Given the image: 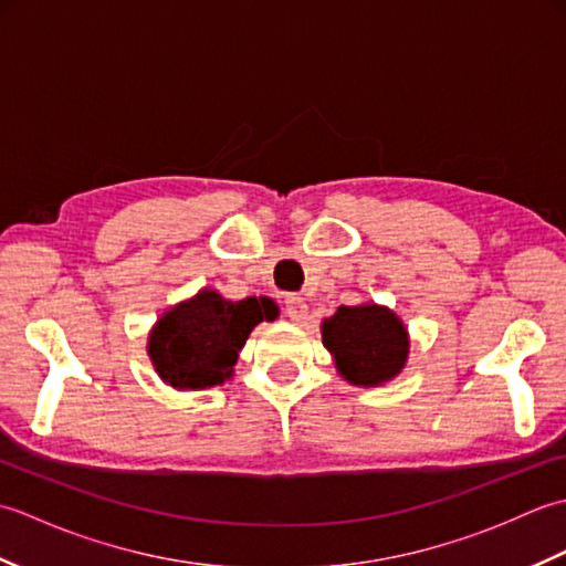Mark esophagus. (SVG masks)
Instances as JSON below:
<instances>
[{"label": "esophagus", "mask_w": 566, "mask_h": 566, "mask_svg": "<svg viewBox=\"0 0 566 566\" xmlns=\"http://www.w3.org/2000/svg\"><path fill=\"white\" fill-rule=\"evenodd\" d=\"M286 316H290L292 321H296V323H302L304 318H306V314H308V304L304 302L302 296H286Z\"/></svg>", "instance_id": "34e87169"}]
</instances>
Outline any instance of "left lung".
Segmentation results:
<instances>
[{
  "instance_id": "left-lung-1",
  "label": "left lung",
  "mask_w": 566,
  "mask_h": 566,
  "mask_svg": "<svg viewBox=\"0 0 566 566\" xmlns=\"http://www.w3.org/2000/svg\"><path fill=\"white\" fill-rule=\"evenodd\" d=\"M321 338L338 375L355 387H381L403 371L411 353L406 323L389 306H340L321 323Z\"/></svg>"
}]
</instances>
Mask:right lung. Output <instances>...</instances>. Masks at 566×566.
Returning a JSON list of instances; mask_svg holds the SVG:
<instances>
[{
  "label": "right lung",
  "instance_id": "obj_1",
  "mask_svg": "<svg viewBox=\"0 0 566 566\" xmlns=\"http://www.w3.org/2000/svg\"><path fill=\"white\" fill-rule=\"evenodd\" d=\"M280 308L268 296L231 302L203 286L155 321L148 357L158 377L177 391L221 387L233 377L238 353L260 321H274Z\"/></svg>",
  "mask_w": 566,
  "mask_h": 566
}]
</instances>
